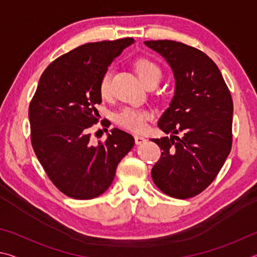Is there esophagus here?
<instances>
[{
    "label": "esophagus",
    "mask_w": 257,
    "mask_h": 257,
    "mask_svg": "<svg viewBox=\"0 0 257 257\" xmlns=\"http://www.w3.org/2000/svg\"><path fill=\"white\" fill-rule=\"evenodd\" d=\"M146 142V138L143 137V136H135V143H136V145H142L144 144Z\"/></svg>",
    "instance_id": "1"
}]
</instances>
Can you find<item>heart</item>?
Wrapping results in <instances>:
<instances>
[{
    "label": "heart",
    "instance_id": "1",
    "mask_svg": "<svg viewBox=\"0 0 257 257\" xmlns=\"http://www.w3.org/2000/svg\"><path fill=\"white\" fill-rule=\"evenodd\" d=\"M135 69H136L139 79L144 82L145 86L150 82H158L159 84L161 77H162V71L160 67L149 59L137 60L135 63ZM111 78L112 71L106 70L99 81V93L103 97H107L110 95ZM151 118L152 112L145 110V108L123 107L116 113L114 120L120 127L134 133H142L146 128L147 120Z\"/></svg>",
    "mask_w": 257,
    "mask_h": 257
}]
</instances>
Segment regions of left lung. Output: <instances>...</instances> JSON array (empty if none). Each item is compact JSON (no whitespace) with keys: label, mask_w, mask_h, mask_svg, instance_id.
Masks as SVG:
<instances>
[{"label":"left lung","mask_w":257,"mask_h":257,"mask_svg":"<svg viewBox=\"0 0 257 257\" xmlns=\"http://www.w3.org/2000/svg\"><path fill=\"white\" fill-rule=\"evenodd\" d=\"M144 44L167 61L176 84L158 123L170 137L152 139L163 151L152 179L169 196L193 197L215 179L231 151V95L219 68L202 51L175 41Z\"/></svg>","instance_id":"left-lung-1"}]
</instances>
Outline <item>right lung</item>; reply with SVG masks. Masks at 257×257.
<instances>
[{"mask_svg": "<svg viewBox=\"0 0 257 257\" xmlns=\"http://www.w3.org/2000/svg\"><path fill=\"white\" fill-rule=\"evenodd\" d=\"M134 43L132 37L87 43L54 60L41 76L28 113L32 145L51 181L69 197L102 195L134 147L132 135L118 128L97 144L88 133L97 122L102 76Z\"/></svg>", "mask_w": 257, "mask_h": 257, "instance_id": "add662e5", "label": "right lung"}]
</instances>
